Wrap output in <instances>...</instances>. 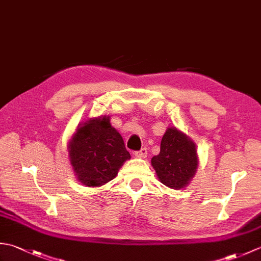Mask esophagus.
Listing matches in <instances>:
<instances>
[{"mask_svg": "<svg viewBox=\"0 0 261 261\" xmlns=\"http://www.w3.org/2000/svg\"><path fill=\"white\" fill-rule=\"evenodd\" d=\"M147 153H148L147 148H141L139 151H136L135 152V156L138 157V158H146L147 157Z\"/></svg>", "mask_w": 261, "mask_h": 261, "instance_id": "obj_1", "label": "esophagus"}]
</instances>
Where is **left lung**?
I'll return each instance as SVG.
<instances>
[{
  "instance_id": "8db88e82",
  "label": "left lung",
  "mask_w": 261,
  "mask_h": 261,
  "mask_svg": "<svg viewBox=\"0 0 261 261\" xmlns=\"http://www.w3.org/2000/svg\"><path fill=\"white\" fill-rule=\"evenodd\" d=\"M197 164L195 145L176 127L166 131L160 143V152L151 158L159 180L173 190H180L190 182Z\"/></svg>"
}]
</instances>
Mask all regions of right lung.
Masks as SVG:
<instances>
[{"mask_svg": "<svg viewBox=\"0 0 261 261\" xmlns=\"http://www.w3.org/2000/svg\"><path fill=\"white\" fill-rule=\"evenodd\" d=\"M70 164L77 178L88 187L112 180L130 153L109 118L86 121L69 142Z\"/></svg>", "mask_w": 261, "mask_h": 261, "instance_id": "1", "label": "right lung"}]
</instances>
